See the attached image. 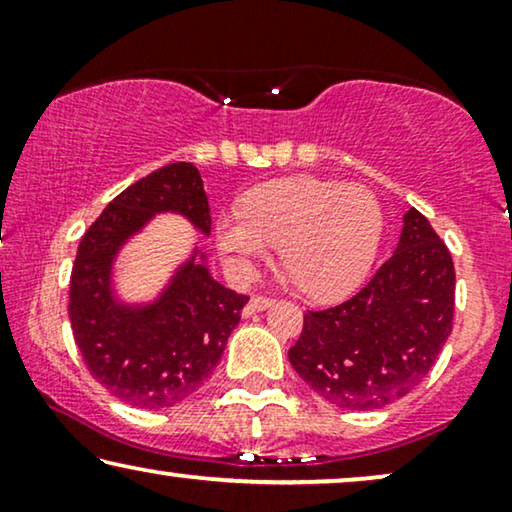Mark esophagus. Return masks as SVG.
I'll return each mask as SVG.
<instances>
[{"mask_svg": "<svg viewBox=\"0 0 512 512\" xmlns=\"http://www.w3.org/2000/svg\"><path fill=\"white\" fill-rule=\"evenodd\" d=\"M270 303H272V298H270V296H261V293H256V296H251L249 305L244 307V314H254V312H261V310H265V307H268Z\"/></svg>", "mask_w": 512, "mask_h": 512, "instance_id": "esophagus-1", "label": "esophagus"}]
</instances>
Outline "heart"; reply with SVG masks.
Listing matches in <instances>:
<instances>
[{
  "label": "heart",
  "instance_id": "1",
  "mask_svg": "<svg viewBox=\"0 0 512 512\" xmlns=\"http://www.w3.org/2000/svg\"><path fill=\"white\" fill-rule=\"evenodd\" d=\"M382 235V207L368 186L310 177L275 179L244 195L242 212L221 214L216 244L237 277L282 242L279 254L300 289L335 298L361 282Z\"/></svg>",
  "mask_w": 512,
  "mask_h": 512
}]
</instances>
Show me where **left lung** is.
<instances>
[{
    "label": "left lung",
    "mask_w": 512,
    "mask_h": 512,
    "mask_svg": "<svg viewBox=\"0 0 512 512\" xmlns=\"http://www.w3.org/2000/svg\"><path fill=\"white\" fill-rule=\"evenodd\" d=\"M454 263L422 212L403 216L398 247L352 298L307 310L289 349L296 373L345 410H377L429 375L452 333Z\"/></svg>",
    "instance_id": "1"
}]
</instances>
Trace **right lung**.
<instances>
[{"mask_svg": "<svg viewBox=\"0 0 512 512\" xmlns=\"http://www.w3.org/2000/svg\"><path fill=\"white\" fill-rule=\"evenodd\" d=\"M156 212H179L209 233L198 167L165 165L118 193L81 237L69 279V321L88 373L118 401L146 410L184 401L212 375L249 303L188 261L158 303L118 305L109 291L111 261Z\"/></svg>", "mask_w": 512, "mask_h": 512, "instance_id": "1", "label": "right lung"}]
</instances>
